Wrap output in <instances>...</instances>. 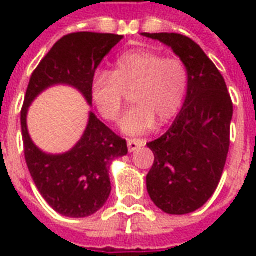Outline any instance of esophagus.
Returning <instances> with one entry per match:
<instances>
[{
    "instance_id": "1",
    "label": "esophagus",
    "mask_w": 256,
    "mask_h": 256,
    "mask_svg": "<svg viewBox=\"0 0 256 256\" xmlns=\"http://www.w3.org/2000/svg\"><path fill=\"white\" fill-rule=\"evenodd\" d=\"M145 145V140L141 138H128V152H134L137 150L140 146H144Z\"/></svg>"
}]
</instances>
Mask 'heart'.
I'll return each mask as SVG.
<instances>
[{
	"label": "heart",
	"mask_w": 256,
	"mask_h": 256,
	"mask_svg": "<svg viewBox=\"0 0 256 256\" xmlns=\"http://www.w3.org/2000/svg\"><path fill=\"white\" fill-rule=\"evenodd\" d=\"M188 86V68L181 58L137 49L118 58L111 72L97 74L90 94L97 111L108 122L120 116L126 94H132L136 106L123 118L120 126L128 134H141L155 122L164 124L177 115Z\"/></svg>",
	"instance_id": "obj_1"
}]
</instances>
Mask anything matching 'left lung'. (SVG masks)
Returning <instances> with one entry per match:
<instances>
[{"label": "left lung", "mask_w": 256, "mask_h": 256, "mask_svg": "<svg viewBox=\"0 0 256 256\" xmlns=\"http://www.w3.org/2000/svg\"><path fill=\"white\" fill-rule=\"evenodd\" d=\"M142 36L172 46L188 68L182 110L167 133L146 144L155 155L146 189L162 211L189 214L207 203L220 181L230 145L233 102L224 76L196 42L174 32Z\"/></svg>", "instance_id": "8db88e82"}]
</instances>
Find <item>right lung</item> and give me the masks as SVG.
Wrapping results in <instances>:
<instances>
[{
    "label": "right lung",
    "instance_id": "1",
    "mask_svg": "<svg viewBox=\"0 0 256 256\" xmlns=\"http://www.w3.org/2000/svg\"><path fill=\"white\" fill-rule=\"evenodd\" d=\"M122 38L86 31L64 36L42 58L27 86L20 114L26 163L42 198L66 216L84 218L106 204L111 193L110 163L128 154L126 140L90 112L84 134L72 150L63 155H46L28 136L27 110L42 90L56 84L76 88L92 104L90 88L96 68Z\"/></svg>",
    "mask_w": 256,
    "mask_h": 256
}]
</instances>
